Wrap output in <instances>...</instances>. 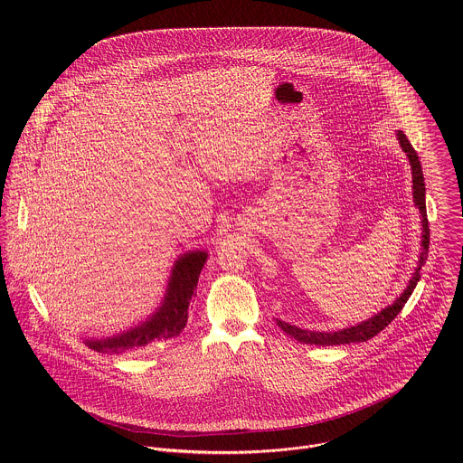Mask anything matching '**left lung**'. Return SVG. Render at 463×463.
Listing matches in <instances>:
<instances>
[{"label":"left lung","mask_w":463,"mask_h":463,"mask_svg":"<svg viewBox=\"0 0 463 463\" xmlns=\"http://www.w3.org/2000/svg\"><path fill=\"white\" fill-rule=\"evenodd\" d=\"M397 138L401 142V147L402 151L406 153L408 160H410V165H411V176H413V201L415 204L419 206V212L422 215V253H420V259H419V267L413 274V278L410 279L406 290L399 296L394 305H391L389 308L382 310L378 316H374L373 319L358 325V326H353V328H347V330L333 331V333H321V331H308L301 330L298 326H290L283 321H276V325L285 331L287 335L294 336L298 342H303V344H316V345H338V344H349V342H365L369 338H373L374 335H378L380 331L385 330L392 321L394 317H397V314L402 310L404 303L408 301V298L411 296L420 274H419V269L422 265L426 264L428 260V248H430V228H428V215H426V198H424V176H422V167H420V160L415 153V149L411 147L410 140L406 138L404 133L397 132Z\"/></svg>","instance_id":"8db88e82"}]
</instances>
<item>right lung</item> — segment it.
<instances>
[{"label":"right lung","mask_w":463,"mask_h":463,"mask_svg":"<svg viewBox=\"0 0 463 463\" xmlns=\"http://www.w3.org/2000/svg\"><path fill=\"white\" fill-rule=\"evenodd\" d=\"M206 253L196 251L184 255L173 269L169 288L160 310L144 325L107 340H87V345L98 353H133L142 351L155 342L180 335L187 325L189 307L196 296L198 278Z\"/></svg>","instance_id":"1"}]
</instances>
